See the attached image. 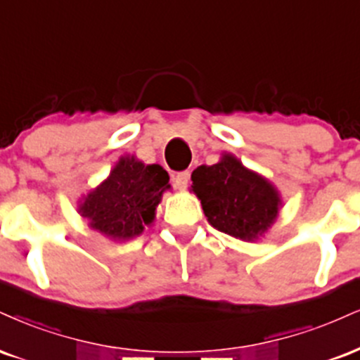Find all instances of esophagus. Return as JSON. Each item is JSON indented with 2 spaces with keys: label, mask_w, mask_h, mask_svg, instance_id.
I'll list each match as a JSON object with an SVG mask.
<instances>
[{
  "label": "esophagus",
  "mask_w": 360,
  "mask_h": 360,
  "mask_svg": "<svg viewBox=\"0 0 360 360\" xmlns=\"http://www.w3.org/2000/svg\"><path fill=\"white\" fill-rule=\"evenodd\" d=\"M189 177H191L189 171H183V172H177V174L172 177V181H174V186L177 189L184 191V189L189 186Z\"/></svg>",
  "instance_id": "esophagus-1"
}]
</instances>
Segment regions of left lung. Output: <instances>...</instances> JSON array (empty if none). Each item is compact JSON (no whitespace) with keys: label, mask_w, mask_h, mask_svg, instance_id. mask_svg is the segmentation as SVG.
<instances>
[{"label":"left lung","mask_w":360,"mask_h":360,"mask_svg":"<svg viewBox=\"0 0 360 360\" xmlns=\"http://www.w3.org/2000/svg\"><path fill=\"white\" fill-rule=\"evenodd\" d=\"M191 181L207 221L218 231L257 241L276 221L281 206L276 188L233 154L224 153L213 166L194 169Z\"/></svg>","instance_id":"1"}]
</instances>
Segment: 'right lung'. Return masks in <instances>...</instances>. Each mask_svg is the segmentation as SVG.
I'll use <instances>...</instances> for the list:
<instances>
[{
  "instance_id": "add662e5",
  "label": "right lung",
  "mask_w": 360,
  "mask_h": 360,
  "mask_svg": "<svg viewBox=\"0 0 360 360\" xmlns=\"http://www.w3.org/2000/svg\"><path fill=\"white\" fill-rule=\"evenodd\" d=\"M171 188L166 169L122 155L109 177L79 201V213L94 231L112 241L132 240L155 218L162 193Z\"/></svg>"
}]
</instances>
